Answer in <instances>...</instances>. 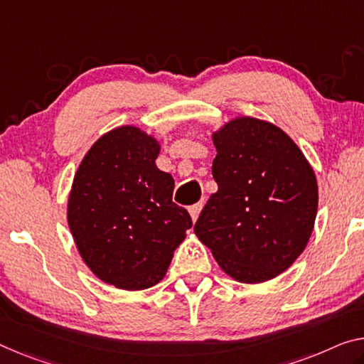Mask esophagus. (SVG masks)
Returning a JSON list of instances; mask_svg holds the SVG:
<instances>
[{
    "label": "esophagus",
    "mask_w": 364,
    "mask_h": 364,
    "mask_svg": "<svg viewBox=\"0 0 364 364\" xmlns=\"http://www.w3.org/2000/svg\"><path fill=\"white\" fill-rule=\"evenodd\" d=\"M201 203H197V205H192L188 208V213H190V216H192V220L193 221H197L198 220V215H200V211H201Z\"/></svg>",
    "instance_id": "esophagus-1"
}]
</instances>
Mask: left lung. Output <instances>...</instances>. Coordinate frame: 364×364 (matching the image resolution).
Returning <instances> with one entry per match:
<instances>
[{
    "mask_svg": "<svg viewBox=\"0 0 364 364\" xmlns=\"http://www.w3.org/2000/svg\"><path fill=\"white\" fill-rule=\"evenodd\" d=\"M218 192L193 231L221 270L240 283H262L303 254L317 215L316 174L282 128L237 117L213 133Z\"/></svg>",
    "mask_w": 364,
    "mask_h": 364,
    "instance_id": "left-lung-1",
    "label": "left lung"
}]
</instances>
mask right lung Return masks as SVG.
I'll return each mask as SVG.
<instances>
[{
    "label": "right lung",
    "mask_w": 364,
    "mask_h": 364,
    "mask_svg": "<svg viewBox=\"0 0 364 364\" xmlns=\"http://www.w3.org/2000/svg\"><path fill=\"white\" fill-rule=\"evenodd\" d=\"M159 151L141 128H114L82 158L68 197L66 218L85 264L128 291L159 283L192 228L172 201L174 178L156 166Z\"/></svg>",
    "instance_id": "right-lung-1"
}]
</instances>
